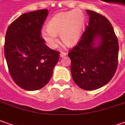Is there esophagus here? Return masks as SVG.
Returning a JSON list of instances; mask_svg holds the SVG:
<instances>
[{"mask_svg":"<svg viewBox=\"0 0 125 125\" xmlns=\"http://www.w3.org/2000/svg\"><path fill=\"white\" fill-rule=\"evenodd\" d=\"M65 56H67V53L64 52H61V54H60V56L61 57H64Z\"/></svg>","mask_w":125,"mask_h":125,"instance_id":"esophagus-1","label":"esophagus"}]
</instances>
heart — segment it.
Here are the masks:
<instances>
[{
    "mask_svg": "<svg viewBox=\"0 0 125 125\" xmlns=\"http://www.w3.org/2000/svg\"><path fill=\"white\" fill-rule=\"evenodd\" d=\"M85 18L80 11L72 10L61 13L52 18L48 24V28H43L41 34L50 48L57 46V35H61L65 44L71 45L77 43L84 31Z\"/></svg>",
    "mask_w": 125,
    "mask_h": 125,
    "instance_id": "heart-1",
    "label": "heart"
}]
</instances>
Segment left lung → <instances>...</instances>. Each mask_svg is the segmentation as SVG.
Masks as SVG:
<instances>
[{"instance_id": "left-lung-1", "label": "left lung", "mask_w": 125, "mask_h": 125, "mask_svg": "<svg viewBox=\"0 0 125 125\" xmlns=\"http://www.w3.org/2000/svg\"><path fill=\"white\" fill-rule=\"evenodd\" d=\"M86 11L88 25L68 56L75 83L84 90H93L105 86L114 77L118 67L119 46L107 18L91 10ZM97 37L101 38V43L96 47L94 41Z\"/></svg>"}]
</instances>
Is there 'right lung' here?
I'll use <instances>...</instances> for the list:
<instances>
[{
    "label": "right lung",
    "instance_id": "obj_1",
    "mask_svg": "<svg viewBox=\"0 0 125 125\" xmlns=\"http://www.w3.org/2000/svg\"><path fill=\"white\" fill-rule=\"evenodd\" d=\"M47 9L24 13L9 26L5 56L13 80L26 90H37L49 82L60 52L45 44L41 31Z\"/></svg>",
    "mask_w": 125,
    "mask_h": 125
}]
</instances>
